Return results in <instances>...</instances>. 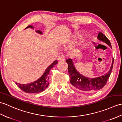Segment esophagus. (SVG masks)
I'll list each match as a JSON object with an SVG mask.
<instances>
[{
	"label": "esophagus",
	"instance_id": "1",
	"mask_svg": "<svg viewBox=\"0 0 122 122\" xmlns=\"http://www.w3.org/2000/svg\"><path fill=\"white\" fill-rule=\"evenodd\" d=\"M58 60L59 61H63L65 60V57L64 56H59L58 58Z\"/></svg>",
	"mask_w": 122,
	"mask_h": 122
}]
</instances>
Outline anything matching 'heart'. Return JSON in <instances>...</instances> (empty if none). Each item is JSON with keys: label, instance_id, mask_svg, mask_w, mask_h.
Returning <instances> with one entry per match:
<instances>
[{"label": "heart", "instance_id": "obj_1", "mask_svg": "<svg viewBox=\"0 0 122 122\" xmlns=\"http://www.w3.org/2000/svg\"><path fill=\"white\" fill-rule=\"evenodd\" d=\"M81 36L79 34H75L74 36H73L72 38H71V39L69 40V42H74V41H75L76 40H77V39H79V38L81 37Z\"/></svg>", "mask_w": 122, "mask_h": 122}]
</instances>
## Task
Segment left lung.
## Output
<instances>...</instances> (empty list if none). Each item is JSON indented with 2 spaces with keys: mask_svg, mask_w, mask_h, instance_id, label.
Returning <instances> with one entry per match:
<instances>
[{
  "mask_svg": "<svg viewBox=\"0 0 122 122\" xmlns=\"http://www.w3.org/2000/svg\"><path fill=\"white\" fill-rule=\"evenodd\" d=\"M97 39L106 43L112 49L111 42L101 32L99 33ZM66 62L68 64V73L70 83L74 88L83 92L92 93L98 91L105 86L112 72L114 59L113 58L111 66L109 71L103 75L96 78L85 77L80 74L76 70L72 59H67Z\"/></svg>",
  "mask_w": 122,
  "mask_h": 122,
  "instance_id": "obj_1",
  "label": "left lung"
}]
</instances>
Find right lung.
<instances>
[{
    "label": "right lung",
    "instance_id": "obj_1",
    "mask_svg": "<svg viewBox=\"0 0 122 122\" xmlns=\"http://www.w3.org/2000/svg\"><path fill=\"white\" fill-rule=\"evenodd\" d=\"M27 28H31V29H34V27L32 25H29L26 28H25V29H27ZM36 32L39 34H42L41 31L39 30H36ZM57 63V60H55L47 68L43 75L38 80L35 81H33V83L27 84H21L18 83H15V84L23 91L27 93H34L43 92L49 85V77H48V75L49 74L50 71L51 69L53 67V66Z\"/></svg>",
    "mask_w": 122,
    "mask_h": 122
}]
</instances>
